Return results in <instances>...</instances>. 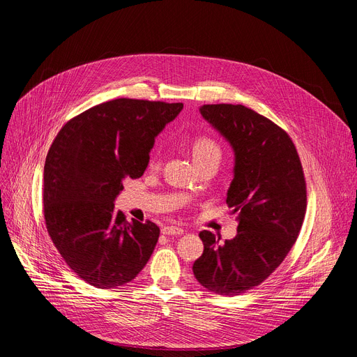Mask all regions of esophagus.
Masks as SVG:
<instances>
[{"instance_id":"34e87169","label":"esophagus","mask_w":357,"mask_h":357,"mask_svg":"<svg viewBox=\"0 0 357 357\" xmlns=\"http://www.w3.org/2000/svg\"><path fill=\"white\" fill-rule=\"evenodd\" d=\"M162 233L165 236H181V234H183V230L176 226H165L162 229Z\"/></svg>"}]
</instances>
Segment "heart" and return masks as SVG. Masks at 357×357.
<instances>
[{"mask_svg": "<svg viewBox=\"0 0 357 357\" xmlns=\"http://www.w3.org/2000/svg\"><path fill=\"white\" fill-rule=\"evenodd\" d=\"M192 155L195 162H201L204 159H207L210 156H221V149L218 143L208 137V136H197L192 142ZM159 163V155L152 153L149 160L150 166H156Z\"/></svg>", "mask_w": 357, "mask_h": 357, "instance_id": "1", "label": "heart"}]
</instances>
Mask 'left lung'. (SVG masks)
Returning a JSON list of instances; mask_svg holds the SVG:
<instances>
[{"mask_svg":"<svg viewBox=\"0 0 357 357\" xmlns=\"http://www.w3.org/2000/svg\"><path fill=\"white\" fill-rule=\"evenodd\" d=\"M202 117L234 150L227 205L237 214V236L220 243L204 230L194 275L208 291L234 296L260 285L282 264L303 227L307 183L294 142L284 128L237 104H208Z\"/></svg>","mask_w":357,"mask_h":357,"instance_id":"1","label":"left lung"}]
</instances>
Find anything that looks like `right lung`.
<instances>
[{"mask_svg": "<svg viewBox=\"0 0 357 357\" xmlns=\"http://www.w3.org/2000/svg\"><path fill=\"white\" fill-rule=\"evenodd\" d=\"M182 102L117 98L70 119L45 163L47 233L66 265L89 285L109 289L146 266L160 230L152 221L127 222L114 199L127 178H140L155 137Z\"/></svg>", "mask_w": 357, "mask_h": 357, "instance_id": "right-lung-1", "label": "right lung"}]
</instances>
